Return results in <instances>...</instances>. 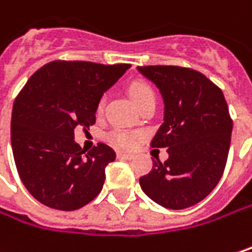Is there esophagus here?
<instances>
[{"mask_svg":"<svg viewBox=\"0 0 252 252\" xmlns=\"http://www.w3.org/2000/svg\"><path fill=\"white\" fill-rule=\"evenodd\" d=\"M117 157H118V158H126V160H131V158L134 157V154H131V153H126V151H118V153H117Z\"/></svg>","mask_w":252,"mask_h":252,"instance_id":"esophagus-1","label":"esophagus"}]
</instances>
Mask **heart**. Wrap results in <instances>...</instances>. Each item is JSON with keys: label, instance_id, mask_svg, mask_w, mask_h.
Masks as SVG:
<instances>
[{"label": "heart", "instance_id": "obj_1", "mask_svg": "<svg viewBox=\"0 0 252 252\" xmlns=\"http://www.w3.org/2000/svg\"><path fill=\"white\" fill-rule=\"evenodd\" d=\"M128 94L131 96V99L134 101L135 105H140L144 99H147L150 96H154V92L151 89L149 83L143 82V80H134L129 83L128 86ZM102 109V102H99L98 105V111ZM135 135L131 134V132H126V131H121V129H117V131H112L109 134V140L120 146V147H126V149H129L135 144Z\"/></svg>", "mask_w": 252, "mask_h": 252}]
</instances>
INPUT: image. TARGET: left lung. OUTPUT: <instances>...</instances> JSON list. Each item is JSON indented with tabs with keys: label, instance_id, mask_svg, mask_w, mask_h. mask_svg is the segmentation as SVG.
Returning a JSON list of instances; mask_svg holds the SVG:
<instances>
[{
	"label": "left lung",
	"instance_id": "8db88e82",
	"mask_svg": "<svg viewBox=\"0 0 252 252\" xmlns=\"http://www.w3.org/2000/svg\"><path fill=\"white\" fill-rule=\"evenodd\" d=\"M160 89L164 123L151 147H167L169 158L153 161L140 177L144 193L167 209L193 206L220 180L231 146L232 120L222 91L203 73L180 66H138Z\"/></svg>",
	"mask_w": 252,
	"mask_h": 252
}]
</instances>
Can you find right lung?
Masks as SVG:
<instances>
[{
    "mask_svg": "<svg viewBox=\"0 0 252 252\" xmlns=\"http://www.w3.org/2000/svg\"><path fill=\"white\" fill-rule=\"evenodd\" d=\"M131 66L55 60L40 67L17 95L11 117V147L18 176L40 203L75 211L102 190L105 167L115 151L99 143L88 151L75 129L95 124L108 91Z\"/></svg>",
    "mask_w": 252,
    "mask_h": 252,
    "instance_id": "obj_1",
    "label": "right lung"
}]
</instances>
